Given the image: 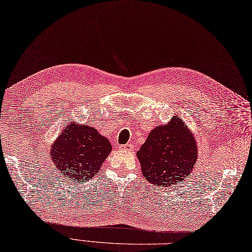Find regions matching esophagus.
<instances>
[{
    "instance_id": "obj_1",
    "label": "esophagus",
    "mask_w": 252,
    "mask_h": 252,
    "mask_svg": "<svg viewBox=\"0 0 252 252\" xmlns=\"http://www.w3.org/2000/svg\"><path fill=\"white\" fill-rule=\"evenodd\" d=\"M134 148V146H133V144H131V143H126V144H125V145H119V150H124V151H128V152H131L132 150Z\"/></svg>"
}]
</instances>
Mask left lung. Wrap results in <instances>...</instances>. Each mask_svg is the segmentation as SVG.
Returning a JSON list of instances; mask_svg holds the SVG:
<instances>
[{
  "instance_id": "8db88e82",
  "label": "left lung",
  "mask_w": 252,
  "mask_h": 252,
  "mask_svg": "<svg viewBox=\"0 0 252 252\" xmlns=\"http://www.w3.org/2000/svg\"><path fill=\"white\" fill-rule=\"evenodd\" d=\"M145 179L156 186H170L183 181L197 159L194 137L184 120L155 127L137 153Z\"/></svg>"
}]
</instances>
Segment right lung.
I'll return each mask as SVG.
<instances>
[{"mask_svg":"<svg viewBox=\"0 0 252 252\" xmlns=\"http://www.w3.org/2000/svg\"><path fill=\"white\" fill-rule=\"evenodd\" d=\"M112 151L108 139L96 129L68 125L51 148V158L61 174L73 182H86L95 176Z\"/></svg>","mask_w":252,"mask_h":252,"instance_id":"add662e5","label":"right lung"}]
</instances>
